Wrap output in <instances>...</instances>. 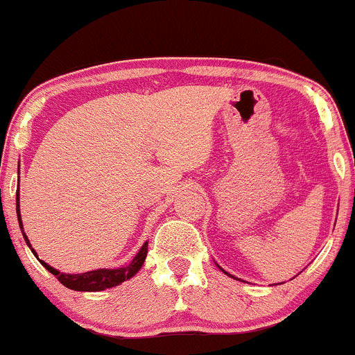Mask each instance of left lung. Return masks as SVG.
Wrapping results in <instances>:
<instances>
[{
	"label": "left lung",
	"mask_w": 355,
	"mask_h": 355,
	"mask_svg": "<svg viewBox=\"0 0 355 355\" xmlns=\"http://www.w3.org/2000/svg\"><path fill=\"white\" fill-rule=\"evenodd\" d=\"M218 268H220V270H222L223 274H225V275H229V277H234V275H232V274H229V272H225V270H223V268L220 267V266H218ZM234 279H237V277H234ZM237 280H240V279H237Z\"/></svg>",
	"instance_id": "8db88e82"
}]
</instances>
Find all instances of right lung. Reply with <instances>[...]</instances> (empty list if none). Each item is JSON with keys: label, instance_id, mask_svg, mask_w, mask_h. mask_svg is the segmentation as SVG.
Segmentation results:
<instances>
[{"label": "right lung", "instance_id": "1", "mask_svg": "<svg viewBox=\"0 0 355 355\" xmlns=\"http://www.w3.org/2000/svg\"><path fill=\"white\" fill-rule=\"evenodd\" d=\"M16 214H18V223H19V229H21L24 242H26V245L31 248L30 240H28L26 234H24L23 230L21 214H19V183H18V190H16ZM31 252H33L36 259H38V255H36L33 248H31ZM146 252H148V242H145L144 245H141L140 250H138V254L133 257V260L128 263V266L118 267V268H96V270L83 272V274H63V272L56 270V268L48 266V263L43 262V260L40 259L38 260L42 262V266L46 268L48 272H51V274L64 285V287L71 288V291H78V292H100V291H105V288L116 287V285L125 282V280L132 279V277L140 270L141 266H144L146 259Z\"/></svg>", "mask_w": 355, "mask_h": 355}]
</instances>
